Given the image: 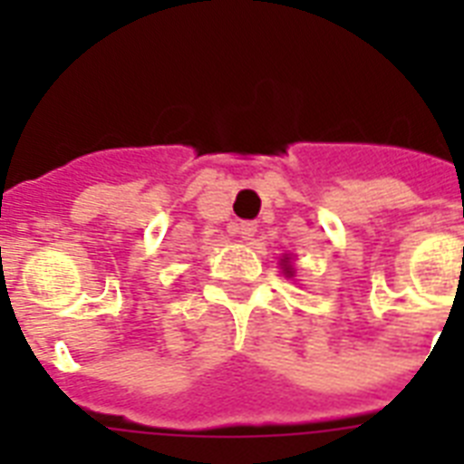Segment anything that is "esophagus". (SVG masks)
I'll return each mask as SVG.
<instances>
[{"instance_id":"obj_1","label":"esophagus","mask_w":464,"mask_h":464,"mask_svg":"<svg viewBox=\"0 0 464 464\" xmlns=\"http://www.w3.org/2000/svg\"><path fill=\"white\" fill-rule=\"evenodd\" d=\"M233 231L238 233L240 238L250 240L255 233H257V224H255V221H240V224L233 226Z\"/></svg>"}]
</instances>
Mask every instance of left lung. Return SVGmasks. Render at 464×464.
I'll return each mask as SVG.
<instances>
[{
	"label": "left lung",
	"mask_w": 464,
	"mask_h": 464,
	"mask_svg": "<svg viewBox=\"0 0 464 464\" xmlns=\"http://www.w3.org/2000/svg\"><path fill=\"white\" fill-rule=\"evenodd\" d=\"M284 262H289V257H284ZM284 272H286V275H291L289 265H284Z\"/></svg>",
	"instance_id": "left-lung-1"
}]
</instances>
